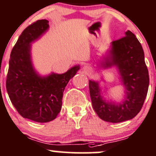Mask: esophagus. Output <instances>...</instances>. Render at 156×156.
Segmentation results:
<instances>
[{
    "label": "esophagus",
    "mask_w": 156,
    "mask_h": 156,
    "mask_svg": "<svg viewBox=\"0 0 156 156\" xmlns=\"http://www.w3.org/2000/svg\"><path fill=\"white\" fill-rule=\"evenodd\" d=\"M83 71L85 72V73H87V74H88V73H91V71H92V68L90 67V66H83Z\"/></svg>",
    "instance_id": "34e87169"
}]
</instances>
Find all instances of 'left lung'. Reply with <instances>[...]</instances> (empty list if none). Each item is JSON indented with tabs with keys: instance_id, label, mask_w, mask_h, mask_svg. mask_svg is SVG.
Listing matches in <instances>:
<instances>
[{
	"instance_id": "8db88e82",
	"label": "left lung",
	"mask_w": 156,
	"mask_h": 156,
	"mask_svg": "<svg viewBox=\"0 0 156 156\" xmlns=\"http://www.w3.org/2000/svg\"><path fill=\"white\" fill-rule=\"evenodd\" d=\"M117 66L125 87V99L121 104L106 102L101 95L98 82L90 81L89 88L92 107L98 117L107 122L130 120L140 112L148 91V69L144 53L136 35L127 30L125 36L112 42L109 55L104 58L103 68Z\"/></svg>"
}]
</instances>
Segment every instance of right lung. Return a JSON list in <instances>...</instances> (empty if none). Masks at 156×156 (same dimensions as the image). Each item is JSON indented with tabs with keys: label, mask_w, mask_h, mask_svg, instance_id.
<instances>
[{
	"label": "right lung",
	"mask_w": 156,
	"mask_h": 156,
	"mask_svg": "<svg viewBox=\"0 0 156 156\" xmlns=\"http://www.w3.org/2000/svg\"><path fill=\"white\" fill-rule=\"evenodd\" d=\"M48 29L49 21L44 19L34 22L23 31L11 52L6 81L9 97L18 113L40 123L57 117L65 87L80 69L75 66L64 74L37 75L31 61L30 44Z\"/></svg>",
	"instance_id": "right-lung-1"
}]
</instances>
